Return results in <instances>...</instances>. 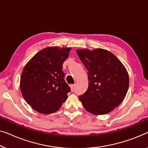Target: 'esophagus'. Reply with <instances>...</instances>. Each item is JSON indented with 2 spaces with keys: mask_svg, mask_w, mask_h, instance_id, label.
<instances>
[{
  "mask_svg": "<svg viewBox=\"0 0 148 148\" xmlns=\"http://www.w3.org/2000/svg\"><path fill=\"white\" fill-rule=\"evenodd\" d=\"M74 87H75V84H72V85H70V88H71V90H72V91H73V90H74Z\"/></svg>",
  "mask_w": 148,
  "mask_h": 148,
  "instance_id": "esophagus-1",
  "label": "esophagus"
}]
</instances>
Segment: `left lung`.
Segmentation results:
<instances>
[{"mask_svg":"<svg viewBox=\"0 0 148 148\" xmlns=\"http://www.w3.org/2000/svg\"><path fill=\"white\" fill-rule=\"evenodd\" d=\"M76 51L88 70V90L79 97L83 107L93 115L110 113L122 103L127 92L130 80L125 67L107 49Z\"/></svg>","mask_w":148,"mask_h":148,"instance_id":"left-lung-1","label":"left lung"}]
</instances>
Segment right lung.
I'll return each mask as SVG.
<instances>
[{"instance_id": "obj_1", "label": "right lung", "mask_w": 148, "mask_h": 148, "mask_svg": "<svg viewBox=\"0 0 148 148\" xmlns=\"http://www.w3.org/2000/svg\"><path fill=\"white\" fill-rule=\"evenodd\" d=\"M70 49L47 47L25 66L20 79L21 92L35 111L42 114L55 113L67 99L70 88L64 80L62 65Z\"/></svg>"}]
</instances>
